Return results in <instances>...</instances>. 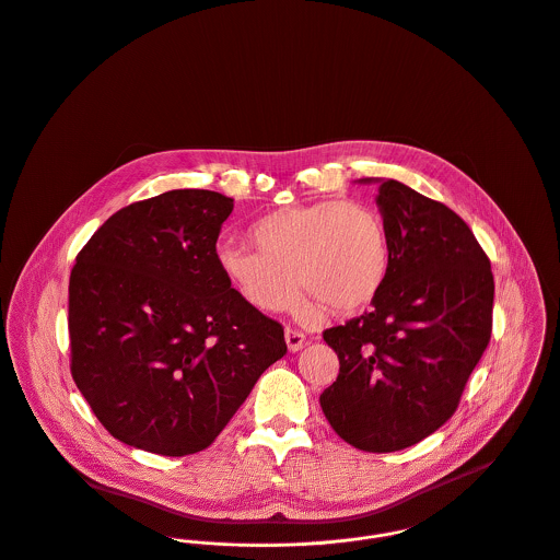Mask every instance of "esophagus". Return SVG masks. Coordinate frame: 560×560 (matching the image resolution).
<instances>
[{"label": "esophagus", "instance_id": "1", "mask_svg": "<svg viewBox=\"0 0 560 560\" xmlns=\"http://www.w3.org/2000/svg\"><path fill=\"white\" fill-rule=\"evenodd\" d=\"M284 339H287V348L289 352H300L306 343V335L302 330H295V328H287L284 330Z\"/></svg>", "mask_w": 560, "mask_h": 560}]
</instances>
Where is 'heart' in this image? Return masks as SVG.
<instances>
[{"mask_svg": "<svg viewBox=\"0 0 560 560\" xmlns=\"http://www.w3.org/2000/svg\"><path fill=\"white\" fill-rule=\"evenodd\" d=\"M254 249L221 245L217 265L256 311L282 313L302 291L332 315L368 308L390 273V234L361 201L322 199L260 217L247 232Z\"/></svg>", "mask_w": 560, "mask_h": 560, "instance_id": "heart-1", "label": "heart"}]
</instances>
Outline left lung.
<instances>
[{"label": "left lung", "mask_w": 560, "mask_h": 560, "mask_svg": "<svg viewBox=\"0 0 560 560\" xmlns=\"http://www.w3.org/2000/svg\"><path fill=\"white\" fill-rule=\"evenodd\" d=\"M368 183V180H365ZM390 273L372 311L324 330L339 375L319 397L335 432L363 452H397L458 408L493 328L491 262L445 203L384 180Z\"/></svg>", "instance_id": "8db88e82"}]
</instances>
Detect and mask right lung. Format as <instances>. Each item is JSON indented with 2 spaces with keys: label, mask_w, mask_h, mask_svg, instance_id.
I'll return each instance as SVG.
<instances>
[{
  "label": "right lung",
  "mask_w": 560,
  "mask_h": 560,
  "mask_svg": "<svg viewBox=\"0 0 560 560\" xmlns=\"http://www.w3.org/2000/svg\"><path fill=\"white\" fill-rule=\"evenodd\" d=\"M232 208L214 190H167L117 210L75 256L71 375L121 443L161 456L206 450L287 354L284 328L219 271Z\"/></svg>",
  "instance_id": "1"
}]
</instances>
